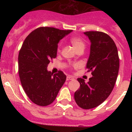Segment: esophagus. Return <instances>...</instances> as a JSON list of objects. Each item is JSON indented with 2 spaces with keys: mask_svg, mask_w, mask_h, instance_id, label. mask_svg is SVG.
Returning a JSON list of instances; mask_svg holds the SVG:
<instances>
[{
  "mask_svg": "<svg viewBox=\"0 0 132 132\" xmlns=\"http://www.w3.org/2000/svg\"><path fill=\"white\" fill-rule=\"evenodd\" d=\"M73 77L71 76H67V80H73Z\"/></svg>",
  "mask_w": 132,
  "mask_h": 132,
  "instance_id": "34e87169",
  "label": "esophagus"
}]
</instances>
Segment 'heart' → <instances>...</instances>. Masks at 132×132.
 <instances>
[{
  "mask_svg": "<svg viewBox=\"0 0 132 132\" xmlns=\"http://www.w3.org/2000/svg\"><path fill=\"white\" fill-rule=\"evenodd\" d=\"M71 42L72 45H73V47H75V49L77 51L80 50V49H83L84 50V48H85V43L80 38H77V37L72 38L71 39Z\"/></svg>",
  "mask_w": 132,
  "mask_h": 132,
  "instance_id": "b5f03b06",
  "label": "heart"
}]
</instances>
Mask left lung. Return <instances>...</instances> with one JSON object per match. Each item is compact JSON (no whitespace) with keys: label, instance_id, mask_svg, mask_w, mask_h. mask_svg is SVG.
Returning <instances> with one entry per match:
<instances>
[{"label":"left lung","instance_id":"8db88e82","mask_svg":"<svg viewBox=\"0 0 132 132\" xmlns=\"http://www.w3.org/2000/svg\"><path fill=\"white\" fill-rule=\"evenodd\" d=\"M84 34L90 42L87 68L91 71L93 77L87 82L81 78L77 79L80 86L74 97L79 107L90 109L102 104L112 91L120 63L117 47L108 35L93 31Z\"/></svg>","mask_w":132,"mask_h":132}]
</instances>
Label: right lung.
<instances>
[{"instance_id": "add662e5", "label": "right lung", "mask_w": 132, "mask_h": 132, "mask_svg": "<svg viewBox=\"0 0 132 132\" xmlns=\"http://www.w3.org/2000/svg\"><path fill=\"white\" fill-rule=\"evenodd\" d=\"M72 30L41 27L27 36L18 55V73L27 96L37 105L52 104L66 80L59 71L53 75L47 70L50 59L55 58L59 41Z\"/></svg>"}]
</instances>
